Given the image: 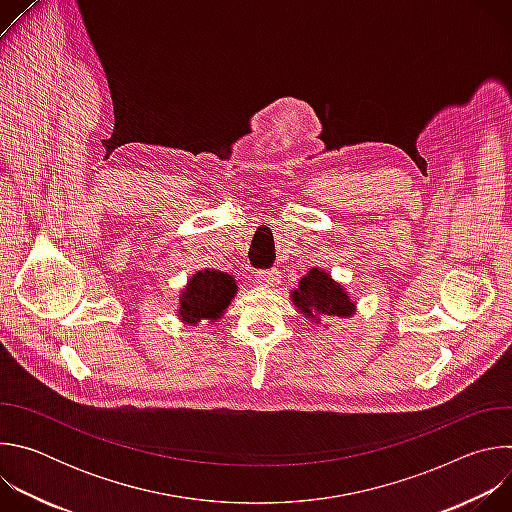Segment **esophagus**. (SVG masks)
I'll return each mask as SVG.
<instances>
[{
    "label": "esophagus",
    "instance_id": "esophagus-1",
    "mask_svg": "<svg viewBox=\"0 0 512 512\" xmlns=\"http://www.w3.org/2000/svg\"><path fill=\"white\" fill-rule=\"evenodd\" d=\"M277 281H279V273L275 269L255 273V283L261 285V287H273Z\"/></svg>",
    "mask_w": 512,
    "mask_h": 512
}]
</instances>
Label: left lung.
<instances>
[{"label":"left lung","instance_id":"8db88e82","mask_svg":"<svg viewBox=\"0 0 512 512\" xmlns=\"http://www.w3.org/2000/svg\"><path fill=\"white\" fill-rule=\"evenodd\" d=\"M291 302L312 324L330 322L334 318H350L356 312V304L350 300L344 285L332 279L324 269L312 267L291 289Z\"/></svg>","mask_w":512,"mask_h":512}]
</instances>
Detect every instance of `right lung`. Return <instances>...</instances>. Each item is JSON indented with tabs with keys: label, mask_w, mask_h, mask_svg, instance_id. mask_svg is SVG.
<instances>
[{
	"label": "right lung",
	"mask_w": 512,
	"mask_h": 512,
	"mask_svg": "<svg viewBox=\"0 0 512 512\" xmlns=\"http://www.w3.org/2000/svg\"><path fill=\"white\" fill-rule=\"evenodd\" d=\"M237 281L233 275L216 269L196 271L180 291L178 320L196 326L200 320L210 324L221 320L237 296Z\"/></svg>",
	"instance_id": "1"
}]
</instances>
